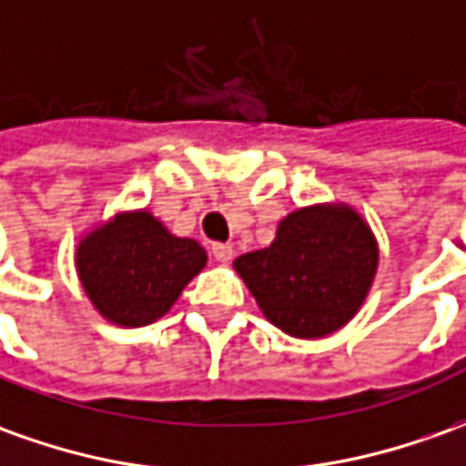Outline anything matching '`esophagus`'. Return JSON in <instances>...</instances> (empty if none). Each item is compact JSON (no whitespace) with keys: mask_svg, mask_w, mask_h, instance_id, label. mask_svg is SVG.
I'll use <instances>...</instances> for the list:
<instances>
[{"mask_svg":"<svg viewBox=\"0 0 466 466\" xmlns=\"http://www.w3.org/2000/svg\"><path fill=\"white\" fill-rule=\"evenodd\" d=\"M233 246L230 243H213V256L215 261H220V264H230L233 261Z\"/></svg>","mask_w":466,"mask_h":466,"instance_id":"34e87169","label":"esophagus"}]
</instances>
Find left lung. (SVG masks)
<instances>
[{"mask_svg":"<svg viewBox=\"0 0 466 466\" xmlns=\"http://www.w3.org/2000/svg\"><path fill=\"white\" fill-rule=\"evenodd\" d=\"M233 268L281 332L317 339L358 314L378 271V240L355 208L322 202L289 213L268 248Z\"/></svg>","mask_w":466,"mask_h":466,"instance_id":"left-lung-1","label":"left lung"}]
</instances>
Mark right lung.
I'll use <instances>...</instances> for the list:
<instances>
[{
    "label": "right lung",
    "mask_w": 466,
    "mask_h": 466,
    "mask_svg": "<svg viewBox=\"0 0 466 466\" xmlns=\"http://www.w3.org/2000/svg\"><path fill=\"white\" fill-rule=\"evenodd\" d=\"M205 264L208 253L198 240L169 233L149 210L116 213L76 248L86 297L118 327H144L165 317Z\"/></svg>",
    "instance_id": "1"
}]
</instances>
